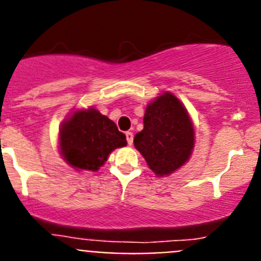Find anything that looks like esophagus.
I'll use <instances>...</instances> for the list:
<instances>
[{
    "label": "esophagus",
    "mask_w": 261,
    "mask_h": 261,
    "mask_svg": "<svg viewBox=\"0 0 261 261\" xmlns=\"http://www.w3.org/2000/svg\"><path fill=\"white\" fill-rule=\"evenodd\" d=\"M125 136H126V141H128V145H129V146H132V145H133V133L132 132H126Z\"/></svg>",
    "instance_id": "34e87169"
}]
</instances>
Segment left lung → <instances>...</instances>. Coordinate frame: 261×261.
Masks as SVG:
<instances>
[{
	"mask_svg": "<svg viewBox=\"0 0 261 261\" xmlns=\"http://www.w3.org/2000/svg\"><path fill=\"white\" fill-rule=\"evenodd\" d=\"M133 144L156 176H168L186 165L195 147V128L183 103L168 91L147 103L144 129Z\"/></svg>",
	"mask_w": 261,
	"mask_h": 261,
	"instance_id": "8db88e82",
	"label": "left lung"
}]
</instances>
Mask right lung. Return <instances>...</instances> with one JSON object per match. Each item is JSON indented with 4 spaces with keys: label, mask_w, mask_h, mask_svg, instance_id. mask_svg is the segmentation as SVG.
<instances>
[{
    "label": "right lung",
    "mask_w": 261,
    "mask_h": 261,
    "mask_svg": "<svg viewBox=\"0 0 261 261\" xmlns=\"http://www.w3.org/2000/svg\"><path fill=\"white\" fill-rule=\"evenodd\" d=\"M123 146L125 135L94 107L73 111L60 126V154L77 171H98L108 155Z\"/></svg>",
    "instance_id": "1"
}]
</instances>
